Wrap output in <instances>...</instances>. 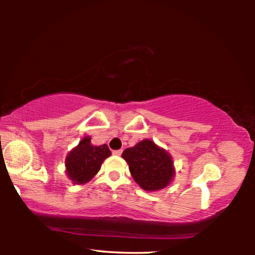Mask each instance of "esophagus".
I'll use <instances>...</instances> for the list:
<instances>
[{
    "label": "esophagus",
    "mask_w": 255,
    "mask_h": 255,
    "mask_svg": "<svg viewBox=\"0 0 255 255\" xmlns=\"http://www.w3.org/2000/svg\"><path fill=\"white\" fill-rule=\"evenodd\" d=\"M122 153H123V149H117V150H114V152H112V154L117 155V156H120V155H122Z\"/></svg>",
    "instance_id": "obj_1"
}]
</instances>
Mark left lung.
<instances>
[{
    "label": "left lung",
    "mask_w": 255,
    "mask_h": 255,
    "mask_svg": "<svg viewBox=\"0 0 255 255\" xmlns=\"http://www.w3.org/2000/svg\"><path fill=\"white\" fill-rule=\"evenodd\" d=\"M132 179L145 191H157L173 180L175 170L171 155L150 139H144L124 150Z\"/></svg>",
    "instance_id": "obj_1"
}]
</instances>
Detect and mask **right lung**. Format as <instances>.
I'll list each match as a JSON object with an SVG mask.
<instances>
[{"mask_svg": "<svg viewBox=\"0 0 255 255\" xmlns=\"http://www.w3.org/2000/svg\"><path fill=\"white\" fill-rule=\"evenodd\" d=\"M110 155L107 144L94 146L91 144V137L85 136L66 156L65 166L68 179L76 184L88 183L100 171L102 162Z\"/></svg>", "mask_w": 255, "mask_h": 255, "instance_id": "obj_1", "label": "right lung"}]
</instances>
